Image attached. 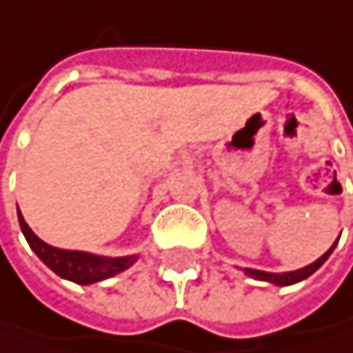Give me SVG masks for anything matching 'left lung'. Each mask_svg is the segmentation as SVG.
Masks as SVG:
<instances>
[{"instance_id": "left-lung-1", "label": "left lung", "mask_w": 353, "mask_h": 353, "mask_svg": "<svg viewBox=\"0 0 353 353\" xmlns=\"http://www.w3.org/2000/svg\"><path fill=\"white\" fill-rule=\"evenodd\" d=\"M339 242V240H337ZM337 242H334L318 261H314V263H310L307 268H301V270H294V272H284V274H270V272H261V270H244V274H248L250 278H254V280H263V282H272V284H276V286H290V284H296V282H301V280H305V278H310L316 270H320L322 265H324V261L330 256V252L334 250V246H337Z\"/></svg>"}]
</instances>
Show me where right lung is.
<instances>
[{
	"mask_svg": "<svg viewBox=\"0 0 353 353\" xmlns=\"http://www.w3.org/2000/svg\"><path fill=\"white\" fill-rule=\"evenodd\" d=\"M19 223L23 234L29 242V246L33 248V252L46 263V265L54 272L57 276L71 280L75 284H94L101 280H107L115 274H121L124 270H128L132 263L139 259V254H130V256H99V254H90V252H81V250H63V248H54L46 244L43 240H39L31 227L25 223L21 210H19Z\"/></svg>",
	"mask_w": 353,
	"mask_h": 353,
	"instance_id": "1",
	"label": "right lung"
}]
</instances>
